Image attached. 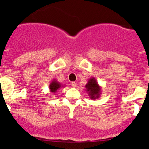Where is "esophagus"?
Instances as JSON below:
<instances>
[{
	"instance_id": "34e87169",
	"label": "esophagus",
	"mask_w": 149,
	"mask_h": 149,
	"mask_svg": "<svg viewBox=\"0 0 149 149\" xmlns=\"http://www.w3.org/2000/svg\"><path fill=\"white\" fill-rule=\"evenodd\" d=\"M71 86L73 87H76V86H77V84L76 83V82H71Z\"/></svg>"
}]
</instances>
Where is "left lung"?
I'll return each instance as SVG.
<instances>
[{
    "label": "left lung",
    "instance_id": "1",
    "mask_svg": "<svg viewBox=\"0 0 149 149\" xmlns=\"http://www.w3.org/2000/svg\"><path fill=\"white\" fill-rule=\"evenodd\" d=\"M86 91L88 94V97L91 100L99 99L100 94H102V87L98 84V82L95 78L91 77L88 79V82L86 84Z\"/></svg>",
    "mask_w": 149,
    "mask_h": 149
}]
</instances>
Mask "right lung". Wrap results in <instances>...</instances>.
<instances>
[{"label":"right lung","instance_id":"obj_1","mask_svg":"<svg viewBox=\"0 0 149 149\" xmlns=\"http://www.w3.org/2000/svg\"><path fill=\"white\" fill-rule=\"evenodd\" d=\"M62 86H63L61 83H59L57 80L54 79V80H52V81H51V83L49 84V88L50 92L53 93L54 94H55V93L57 92V91H58V89H60Z\"/></svg>","mask_w":149,"mask_h":149}]
</instances>
